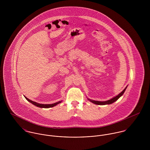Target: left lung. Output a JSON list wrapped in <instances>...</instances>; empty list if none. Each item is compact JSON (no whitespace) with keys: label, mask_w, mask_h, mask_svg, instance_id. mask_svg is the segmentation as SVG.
Returning a JSON list of instances; mask_svg holds the SVG:
<instances>
[{"label":"left lung","mask_w":150,"mask_h":150,"mask_svg":"<svg viewBox=\"0 0 150 150\" xmlns=\"http://www.w3.org/2000/svg\"><path fill=\"white\" fill-rule=\"evenodd\" d=\"M127 88V86L126 88H125L120 93H119L118 95H117V96L113 97L112 98L110 99V100H106V101L98 102V101H95V100H90V102H92L93 103H95V104H96V105L98 104V105H110V104H112V103H113L114 102H115V101H117L121 96H122V95H123L124 93L125 92V91Z\"/></svg>","instance_id":"obj_1"}]
</instances>
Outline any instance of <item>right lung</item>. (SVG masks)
I'll list each match as a JSON object with an SVG mask.
<instances>
[{
    "instance_id": "obj_1",
    "label": "right lung",
    "mask_w": 150,
    "mask_h": 150,
    "mask_svg": "<svg viewBox=\"0 0 150 150\" xmlns=\"http://www.w3.org/2000/svg\"><path fill=\"white\" fill-rule=\"evenodd\" d=\"M25 99H26L28 102H29L30 103H32L33 105H35V106H37V107H40V108H50V107H54V106H55L56 105H57L58 104L61 103V102H62V101H59V102H57V103H52V104H45H45L38 103H37V102H33V101H32V100L29 99L28 98H27L25 97Z\"/></svg>"
}]
</instances>
